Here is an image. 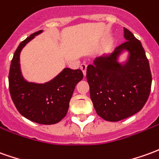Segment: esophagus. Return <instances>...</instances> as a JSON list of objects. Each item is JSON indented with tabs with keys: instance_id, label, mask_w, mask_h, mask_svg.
<instances>
[{
	"instance_id": "obj_1",
	"label": "esophagus",
	"mask_w": 159,
	"mask_h": 159,
	"mask_svg": "<svg viewBox=\"0 0 159 159\" xmlns=\"http://www.w3.org/2000/svg\"><path fill=\"white\" fill-rule=\"evenodd\" d=\"M80 68H81V70H82V71H83V75H84V76H86V70H87V64H81V66H80Z\"/></svg>"
}]
</instances>
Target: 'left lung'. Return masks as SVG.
I'll return each instance as SVG.
<instances>
[{
	"label": "left lung",
	"mask_w": 159,
	"mask_h": 159,
	"mask_svg": "<svg viewBox=\"0 0 159 159\" xmlns=\"http://www.w3.org/2000/svg\"><path fill=\"white\" fill-rule=\"evenodd\" d=\"M126 42L109 55L96 57L87 67L90 98L96 113L107 121H119L142 109L149 97L152 73L140 41L124 27ZM129 52L125 64L118 62Z\"/></svg>",
	"instance_id": "left-lung-1"
}]
</instances>
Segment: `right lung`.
Returning a JSON list of instances; mask_svg holds the SVG:
<instances>
[{
	"instance_id": "right-lung-1",
	"label": "right lung",
	"mask_w": 159,
	"mask_h": 159,
	"mask_svg": "<svg viewBox=\"0 0 159 159\" xmlns=\"http://www.w3.org/2000/svg\"><path fill=\"white\" fill-rule=\"evenodd\" d=\"M43 32L39 30L22 41L16 49L10 65L8 83L11 98L25 118L43 125H52L65 117L75 87L83 79L81 70L64 69L45 83H29L20 70V54L30 40Z\"/></svg>"
}]
</instances>
